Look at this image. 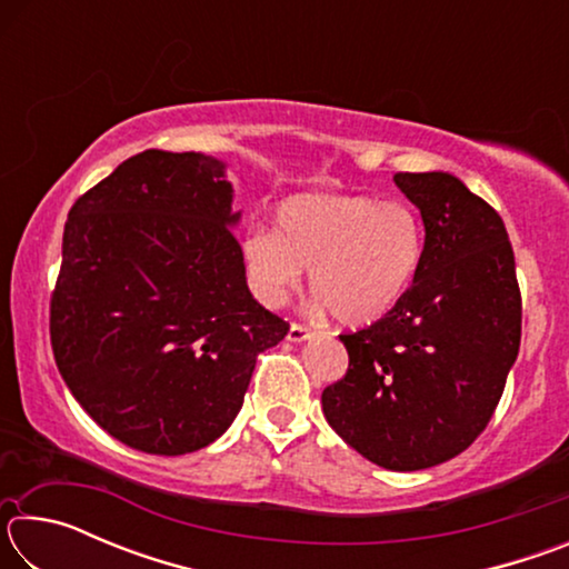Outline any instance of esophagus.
<instances>
[{
  "mask_svg": "<svg viewBox=\"0 0 569 569\" xmlns=\"http://www.w3.org/2000/svg\"><path fill=\"white\" fill-rule=\"evenodd\" d=\"M313 336V331L308 329V326H301V323H291V329H288V341L291 343H303Z\"/></svg>",
  "mask_w": 569,
  "mask_h": 569,
  "instance_id": "1",
  "label": "esophagus"
}]
</instances>
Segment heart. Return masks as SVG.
<instances>
[{"instance_id": "1", "label": "heart", "mask_w": 569, "mask_h": 569, "mask_svg": "<svg viewBox=\"0 0 569 569\" xmlns=\"http://www.w3.org/2000/svg\"><path fill=\"white\" fill-rule=\"evenodd\" d=\"M423 258V223L403 200L306 192L276 210V230L243 240L248 281L278 306L311 268V296L343 326L387 316L409 291Z\"/></svg>"}]
</instances>
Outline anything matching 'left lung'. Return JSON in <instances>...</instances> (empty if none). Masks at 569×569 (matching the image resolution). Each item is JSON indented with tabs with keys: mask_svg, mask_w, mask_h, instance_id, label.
Instances as JSON below:
<instances>
[{
	"mask_svg": "<svg viewBox=\"0 0 569 569\" xmlns=\"http://www.w3.org/2000/svg\"><path fill=\"white\" fill-rule=\"evenodd\" d=\"M423 220L419 273L391 311L341 333L349 371L321 393L346 445L391 471L437 467L492 419L522 339L515 253L497 210L449 172H397Z\"/></svg>",
	"mask_w": 569,
	"mask_h": 569,
	"instance_id": "8db88e82",
	"label": "left lung"
}]
</instances>
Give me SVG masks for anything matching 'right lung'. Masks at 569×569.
I'll return each instance as SVG.
<instances>
[{"mask_svg":"<svg viewBox=\"0 0 569 569\" xmlns=\"http://www.w3.org/2000/svg\"><path fill=\"white\" fill-rule=\"evenodd\" d=\"M233 186L203 152L146 150L77 198L50 303L57 369L122 445L178 457L233 423L288 323L256 301Z\"/></svg>","mask_w":569,"mask_h":569,"instance_id":"right-lung-1","label":"right lung"}]
</instances>
